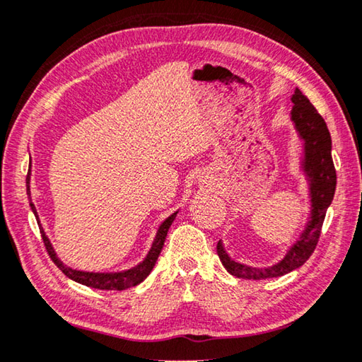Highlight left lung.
<instances>
[{
  "instance_id": "8db88e82",
  "label": "left lung",
  "mask_w": 362,
  "mask_h": 362,
  "mask_svg": "<svg viewBox=\"0 0 362 362\" xmlns=\"http://www.w3.org/2000/svg\"><path fill=\"white\" fill-rule=\"evenodd\" d=\"M293 109L292 120L297 127L298 133L305 141V162L303 168L310 176V191H311V216L306 224L300 239L290 248L282 262L269 268H250V266L233 262L224 252L221 240L218 242L216 252L224 268L229 274L240 279L263 281L271 277H279L287 272L300 268L306 263L317 245L319 235H321L322 223L329 205L332 204L337 186V173L332 160V139L329 128L325 125L324 118L319 115L315 105L310 103L300 90L295 91L292 96Z\"/></svg>"
}]
</instances>
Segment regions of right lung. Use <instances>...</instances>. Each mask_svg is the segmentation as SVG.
I'll list each match as a JSON object with an SVG mask.
<instances>
[{
  "mask_svg": "<svg viewBox=\"0 0 362 362\" xmlns=\"http://www.w3.org/2000/svg\"><path fill=\"white\" fill-rule=\"evenodd\" d=\"M28 185H30V171L27 173V194H28V197H30V186ZM30 206L35 213V216H37V211H35V205L32 204V199H30ZM176 213L168 216L167 220L162 223V226L158 228L156 240H153V244L151 247L149 253H147V257L144 258V262L139 263L133 269H128L123 272H109V274H104V272L103 274H100V272H83V271H76V269L64 266L61 259L56 257V253H54V250H52L49 240H47V237L45 235V230L41 229V226H40V230H41V239H43V242H45L47 255H49L51 259L54 262L57 268L61 269L65 276L70 277V279L78 282V284H83V286H86V287H93V288H99V290H125V288L138 286L139 282L144 281L146 277L151 274L153 266H156L158 255L163 248L165 239H167V234H168L171 223L175 221Z\"/></svg>",
  "mask_w": 362,
  "mask_h": 362,
  "instance_id": "add662e5",
  "label": "right lung"
}]
</instances>
